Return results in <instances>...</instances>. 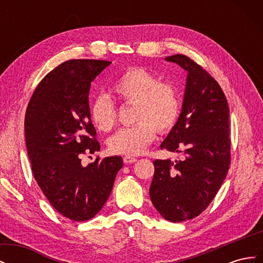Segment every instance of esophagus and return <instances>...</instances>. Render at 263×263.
Returning <instances> with one entry per match:
<instances>
[{"label":"esophagus","mask_w":263,"mask_h":263,"mask_svg":"<svg viewBox=\"0 0 263 263\" xmlns=\"http://www.w3.org/2000/svg\"><path fill=\"white\" fill-rule=\"evenodd\" d=\"M123 161H124V163L128 164V163L136 162L137 159L135 158V157H132V156H125V157H123Z\"/></svg>","instance_id":"obj_1"}]
</instances>
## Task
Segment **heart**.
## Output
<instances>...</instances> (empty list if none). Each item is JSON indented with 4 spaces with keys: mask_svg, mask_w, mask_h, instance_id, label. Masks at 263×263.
<instances>
[{
    "mask_svg": "<svg viewBox=\"0 0 263 263\" xmlns=\"http://www.w3.org/2000/svg\"><path fill=\"white\" fill-rule=\"evenodd\" d=\"M115 97L133 104L134 122L108 138L107 145L114 154L139 155L156 136L170 130L180 115V99L176 87L160 82L155 73L141 67L127 69L110 86ZM93 124L102 132H109L116 123L117 113L114 103L100 95L91 105Z\"/></svg>",
    "mask_w": 263,
    "mask_h": 263,
    "instance_id": "1",
    "label": "heart"
}]
</instances>
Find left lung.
<instances>
[{
    "label": "left lung",
    "mask_w": 263,
    "mask_h": 263,
    "mask_svg": "<svg viewBox=\"0 0 263 263\" xmlns=\"http://www.w3.org/2000/svg\"><path fill=\"white\" fill-rule=\"evenodd\" d=\"M187 71L178 122L160 145L182 160H155L149 195L161 216L180 222L198 216L213 201L230 164L229 107L206 70L184 54L165 58Z\"/></svg>",
    "instance_id": "8db88e82"
}]
</instances>
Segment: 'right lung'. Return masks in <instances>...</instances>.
Segmentation results:
<instances>
[{"instance_id": "obj_1", "label": "right lung", "mask_w": 263, "mask_h": 263, "mask_svg": "<svg viewBox=\"0 0 263 263\" xmlns=\"http://www.w3.org/2000/svg\"><path fill=\"white\" fill-rule=\"evenodd\" d=\"M110 61L72 59L62 62L36 87L25 115V138L35 180L63 216L84 221L94 217L112 192L121 156L86 166L84 154L100 151L91 121V82Z\"/></svg>"}]
</instances>
